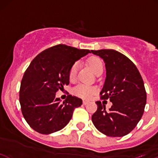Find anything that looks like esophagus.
Returning <instances> with one entry per match:
<instances>
[{
  "label": "esophagus",
  "instance_id": "1",
  "mask_svg": "<svg viewBox=\"0 0 158 158\" xmlns=\"http://www.w3.org/2000/svg\"><path fill=\"white\" fill-rule=\"evenodd\" d=\"M89 103V101H86V100H84L83 101H82V104H84V105H86V104H88Z\"/></svg>",
  "mask_w": 158,
  "mask_h": 158
}]
</instances>
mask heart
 <instances>
[{
  "label": "heart",
  "instance_id": "heart-1",
  "mask_svg": "<svg viewBox=\"0 0 158 158\" xmlns=\"http://www.w3.org/2000/svg\"><path fill=\"white\" fill-rule=\"evenodd\" d=\"M87 63L95 74H97L99 71L102 70L103 68H104V64H103L102 60L98 57H92L89 58ZM76 74H77V64H75L69 69V80L74 81L76 78ZM95 92L96 88L85 84H79L73 89L74 94L78 97L82 98H89Z\"/></svg>",
  "mask_w": 158,
  "mask_h": 158
}]
</instances>
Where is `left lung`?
Returning a JSON list of instances; mask_svg holds the SVG:
<instances>
[{"label": "left lung", "mask_w": 158, "mask_h": 158, "mask_svg": "<svg viewBox=\"0 0 158 158\" xmlns=\"http://www.w3.org/2000/svg\"><path fill=\"white\" fill-rule=\"evenodd\" d=\"M91 51L105 63L106 79L101 98L109 99L113 104L106 110L104 104L96 101L98 109L92 117V123L104 135L122 137L137 126L143 115L147 98L143 79L124 54L112 49Z\"/></svg>", "instance_id": "obj_1"}]
</instances>
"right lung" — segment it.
I'll return each mask as SVG.
<instances>
[{"mask_svg":"<svg viewBox=\"0 0 158 158\" xmlns=\"http://www.w3.org/2000/svg\"><path fill=\"white\" fill-rule=\"evenodd\" d=\"M89 50L57 44L38 54L26 69L21 81L19 103L27 123L41 134L53 133L64 128L82 99L70 94L63 103L55 94L69 85V72L76 60Z\"/></svg>","mask_w":158,"mask_h":158,"instance_id":"add662e5","label":"right lung"}]
</instances>
